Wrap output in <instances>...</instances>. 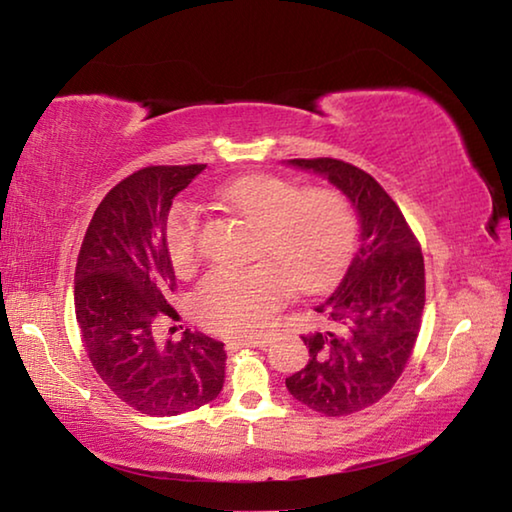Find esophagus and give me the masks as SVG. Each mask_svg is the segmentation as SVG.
Instances as JSON below:
<instances>
[{
	"label": "esophagus",
	"instance_id": "1",
	"mask_svg": "<svg viewBox=\"0 0 512 512\" xmlns=\"http://www.w3.org/2000/svg\"><path fill=\"white\" fill-rule=\"evenodd\" d=\"M273 343V339H241L239 345H246V348H268Z\"/></svg>",
	"mask_w": 512,
	"mask_h": 512
}]
</instances>
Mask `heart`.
<instances>
[{
  "label": "heart",
  "mask_w": 512,
  "mask_h": 512,
  "mask_svg": "<svg viewBox=\"0 0 512 512\" xmlns=\"http://www.w3.org/2000/svg\"><path fill=\"white\" fill-rule=\"evenodd\" d=\"M223 203L257 221L255 255L244 268H216L196 291V314L214 332L262 336L293 287L314 289L339 273L348 259L357 219L348 198L334 189H305L293 180L250 173L216 189ZM201 212L189 201L171 207L164 244L176 271L201 257Z\"/></svg>",
  "instance_id": "obj_1"
}]
</instances>
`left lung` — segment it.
<instances>
[{
    "mask_svg": "<svg viewBox=\"0 0 512 512\" xmlns=\"http://www.w3.org/2000/svg\"><path fill=\"white\" fill-rule=\"evenodd\" d=\"M350 198L361 246L339 287L316 307L325 332L307 334L309 363L287 377L289 393L325 415H350L379 402L406 368L424 309V259L404 214L375 178L350 162L296 158Z\"/></svg>",
    "mask_w": 512,
    "mask_h": 512,
    "instance_id": "left-lung-1",
    "label": "left lung"
}]
</instances>
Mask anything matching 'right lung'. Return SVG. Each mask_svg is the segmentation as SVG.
<instances>
[{
	"mask_svg": "<svg viewBox=\"0 0 512 512\" xmlns=\"http://www.w3.org/2000/svg\"><path fill=\"white\" fill-rule=\"evenodd\" d=\"M203 169L144 167L121 180L94 212L76 262V323L94 370L121 402L155 418L216 400L225 381L221 341L189 329L162 339L164 320H178L164 223L173 196Z\"/></svg>",
	"mask_w": 512,
	"mask_h": 512,
	"instance_id": "add662e5",
	"label": "right lung"
}]
</instances>
